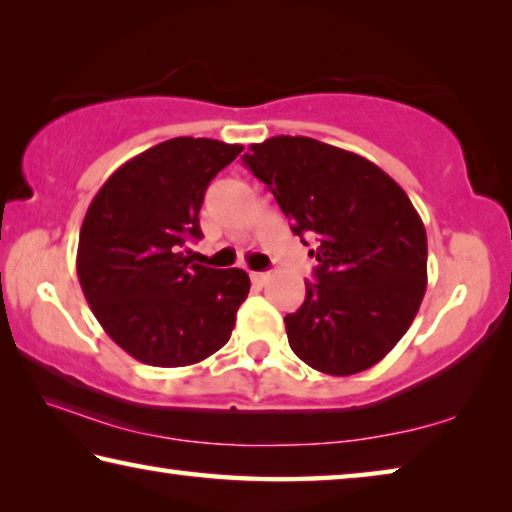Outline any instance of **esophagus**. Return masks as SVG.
Wrapping results in <instances>:
<instances>
[{
    "mask_svg": "<svg viewBox=\"0 0 512 512\" xmlns=\"http://www.w3.org/2000/svg\"><path fill=\"white\" fill-rule=\"evenodd\" d=\"M250 280H253L255 287H264L266 280H268V273H259V271H253V273H250Z\"/></svg>",
    "mask_w": 512,
    "mask_h": 512,
    "instance_id": "obj_1",
    "label": "esophagus"
}]
</instances>
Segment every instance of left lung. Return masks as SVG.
Returning <instances> with one entry per match:
<instances>
[{
  "mask_svg": "<svg viewBox=\"0 0 512 512\" xmlns=\"http://www.w3.org/2000/svg\"><path fill=\"white\" fill-rule=\"evenodd\" d=\"M244 164L271 189L293 235L318 259L316 284L284 318L291 350L325 375H354L391 352L427 291V232L377 164L311 137L250 144Z\"/></svg>",
  "mask_w": 512,
  "mask_h": 512,
  "instance_id": "8db88e82",
  "label": "left lung"
}]
</instances>
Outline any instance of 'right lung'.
Returning <instances> with one entry per match:
<instances>
[{"label": "right lung", "instance_id": "obj_1", "mask_svg": "<svg viewBox=\"0 0 512 512\" xmlns=\"http://www.w3.org/2000/svg\"><path fill=\"white\" fill-rule=\"evenodd\" d=\"M241 151L173 137L121 164L85 212L81 289L110 339L146 366H192L235 329L248 273L194 264L185 246L203 237L198 212L207 185Z\"/></svg>", "mask_w": 512, "mask_h": 512}]
</instances>
